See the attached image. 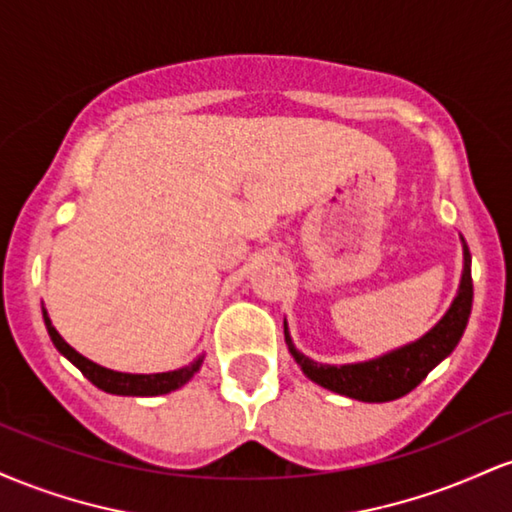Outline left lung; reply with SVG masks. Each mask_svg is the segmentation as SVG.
Returning <instances> with one entry per match:
<instances>
[{"mask_svg":"<svg viewBox=\"0 0 512 512\" xmlns=\"http://www.w3.org/2000/svg\"><path fill=\"white\" fill-rule=\"evenodd\" d=\"M472 298V255H469L467 243H464V272L460 291H457L455 301H452L443 320L419 342L392 351V354L373 358V361L349 363V366H325V363L310 361L308 356H303L291 344L289 332L284 327L286 344H289L291 356L296 358L298 366L303 368V373L313 383L339 392V395L361 399V402H390V399H399L414 390L445 356L452 354V349L462 339L464 327H467L469 313H472Z\"/></svg>","mask_w":512,"mask_h":512,"instance_id":"left-lung-1","label":"left lung"}]
</instances>
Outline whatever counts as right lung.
Listing matches in <instances>:
<instances>
[{
	"label": "right lung",
	"mask_w": 512,
	"mask_h": 512,
	"mask_svg": "<svg viewBox=\"0 0 512 512\" xmlns=\"http://www.w3.org/2000/svg\"><path fill=\"white\" fill-rule=\"evenodd\" d=\"M45 317V327H48V334L52 339V344L57 346V351L69 358L81 373L91 380L93 385L101 387L103 392H110V395H129V397H156V395H166V392L178 390L197 373L199 366H202V358L192 361L190 366L180 368V370H170V373H154V375H132V373H117V370H108L98 363L88 361L81 354L69 346L64 339L57 334L55 327H52L48 313L43 310Z\"/></svg>",
	"instance_id": "1"
}]
</instances>
